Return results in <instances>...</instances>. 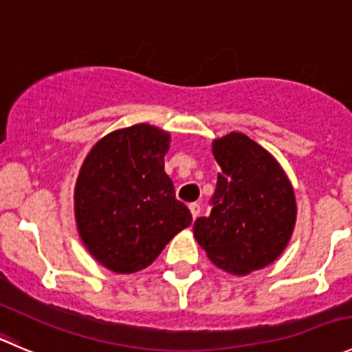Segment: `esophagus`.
<instances>
[{
	"label": "esophagus",
	"mask_w": 352,
	"mask_h": 352,
	"mask_svg": "<svg viewBox=\"0 0 352 352\" xmlns=\"http://www.w3.org/2000/svg\"><path fill=\"white\" fill-rule=\"evenodd\" d=\"M190 212L193 219H197L200 215V204H190Z\"/></svg>",
	"instance_id": "esophagus-1"
}]
</instances>
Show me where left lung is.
Returning <instances> with one entry per match:
<instances>
[{"label":"left lung","instance_id":"8db88e82","mask_svg":"<svg viewBox=\"0 0 352 352\" xmlns=\"http://www.w3.org/2000/svg\"><path fill=\"white\" fill-rule=\"evenodd\" d=\"M221 166L210 214L193 234L214 265L245 276L270 265L284 252L296 222L294 191L279 162L245 133L214 140Z\"/></svg>","mask_w":352,"mask_h":352}]
</instances>
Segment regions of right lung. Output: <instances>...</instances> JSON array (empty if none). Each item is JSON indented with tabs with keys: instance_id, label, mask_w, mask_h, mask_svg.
I'll list each match as a JSON object with an SVG mask.
<instances>
[{
	"instance_id": "1",
	"label": "right lung",
	"mask_w": 352,
	"mask_h": 352,
	"mask_svg": "<svg viewBox=\"0 0 352 352\" xmlns=\"http://www.w3.org/2000/svg\"><path fill=\"white\" fill-rule=\"evenodd\" d=\"M169 133L142 123L111 131L83 161L75 184V219L90 255L116 274L151 265L191 224L164 171Z\"/></svg>"
}]
</instances>
